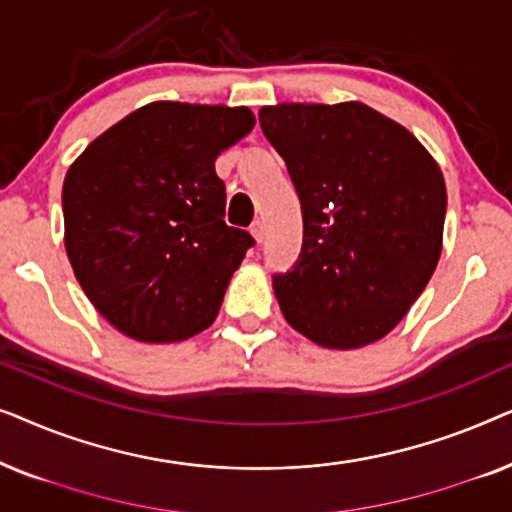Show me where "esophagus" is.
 I'll return each instance as SVG.
<instances>
[{"mask_svg": "<svg viewBox=\"0 0 512 512\" xmlns=\"http://www.w3.org/2000/svg\"><path fill=\"white\" fill-rule=\"evenodd\" d=\"M251 235L256 237V242H263L265 240V223L263 221L251 223Z\"/></svg>", "mask_w": 512, "mask_h": 512, "instance_id": "obj_1", "label": "esophagus"}]
</instances>
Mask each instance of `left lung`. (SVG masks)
<instances>
[{
    "instance_id": "obj_1",
    "label": "left lung",
    "mask_w": 512,
    "mask_h": 512,
    "mask_svg": "<svg viewBox=\"0 0 512 512\" xmlns=\"http://www.w3.org/2000/svg\"><path fill=\"white\" fill-rule=\"evenodd\" d=\"M303 212V247L272 277L289 324L331 349L387 335L436 270L447 209L436 160L361 102L258 111Z\"/></svg>"
}]
</instances>
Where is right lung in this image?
<instances>
[{"mask_svg": "<svg viewBox=\"0 0 512 512\" xmlns=\"http://www.w3.org/2000/svg\"><path fill=\"white\" fill-rule=\"evenodd\" d=\"M247 107L153 102L95 139L62 186L65 247L90 303L142 342L186 340L219 314L256 244L226 216L214 160L254 128Z\"/></svg>", "mask_w": 512, "mask_h": 512, "instance_id": "add662e5", "label": "right lung"}]
</instances>
